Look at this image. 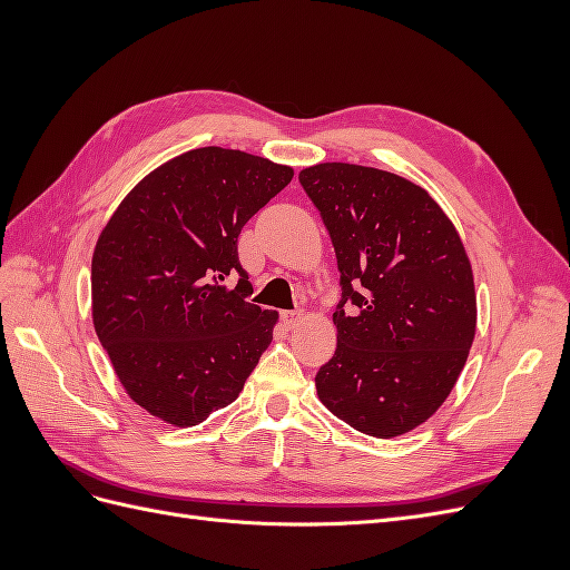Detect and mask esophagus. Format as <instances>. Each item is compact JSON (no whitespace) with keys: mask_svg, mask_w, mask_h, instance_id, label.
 Masks as SVG:
<instances>
[{"mask_svg":"<svg viewBox=\"0 0 570 570\" xmlns=\"http://www.w3.org/2000/svg\"><path fill=\"white\" fill-rule=\"evenodd\" d=\"M302 321V312H283V323L287 327H295Z\"/></svg>","mask_w":570,"mask_h":570,"instance_id":"1","label":"esophagus"}]
</instances>
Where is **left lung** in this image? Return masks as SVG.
<instances>
[{"label": "left lung", "mask_w": 570, "mask_h": 570, "mask_svg": "<svg viewBox=\"0 0 570 570\" xmlns=\"http://www.w3.org/2000/svg\"><path fill=\"white\" fill-rule=\"evenodd\" d=\"M299 183L335 247L337 350L321 402L358 433L396 438L452 392L475 335L469 256L438 202L387 170L304 168Z\"/></svg>", "instance_id": "8db88e82"}]
</instances>
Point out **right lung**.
Instances as JSON below:
<instances>
[{"mask_svg": "<svg viewBox=\"0 0 570 570\" xmlns=\"http://www.w3.org/2000/svg\"><path fill=\"white\" fill-rule=\"evenodd\" d=\"M292 168L202 147L120 202L92 256V318L118 381L151 416L197 425L228 406L273 340L278 314L249 304L237 237ZM238 275L228 291L222 281Z\"/></svg>", "mask_w": 570, "mask_h": 570, "instance_id": "right-lung-1", "label": "right lung"}]
</instances>
